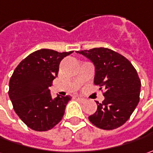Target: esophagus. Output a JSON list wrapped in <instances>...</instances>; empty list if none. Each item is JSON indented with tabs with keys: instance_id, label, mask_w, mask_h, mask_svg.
Wrapping results in <instances>:
<instances>
[{
	"instance_id": "34e87169",
	"label": "esophagus",
	"mask_w": 153,
	"mask_h": 153,
	"mask_svg": "<svg viewBox=\"0 0 153 153\" xmlns=\"http://www.w3.org/2000/svg\"><path fill=\"white\" fill-rule=\"evenodd\" d=\"M77 99H78L79 101H80L81 103H85V100H86L85 98H83V97H77Z\"/></svg>"
}]
</instances>
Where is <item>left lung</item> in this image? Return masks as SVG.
Returning a JSON list of instances; mask_svg holds the SVG:
<instances>
[{"mask_svg": "<svg viewBox=\"0 0 153 153\" xmlns=\"http://www.w3.org/2000/svg\"><path fill=\"white\" fill-rule=\"evenodd\" d=\"M95 66L94 84L103 88L104 100L96 102L97 110L89 116L96 127L112 130L126 123L140 101V79L129 61L114 50L94 48L77 51Z\"/></svg>", "mask_w": 153, "mask_h": 153, "instance_id": "left-lung-1", "label": "left lung"}]
</instances>
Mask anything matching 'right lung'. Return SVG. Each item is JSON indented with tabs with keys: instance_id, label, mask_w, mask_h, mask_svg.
<instances>
[{
	"instance_id": "obj_1",
	"label": "right lung",
	"mask_w": 153,
	"mask_h": 153,
	"mask_svg": "<svg viewBox=\"0 0 153 153\" xmlns=\"http://www.w3.org/2000/svg\"><path fill=\"white\" fill-rule=\"evenodd\" d=\"M72 53L37 50L17 66L11 77L8 95L13 110L32 130L48 131L62 119L71 97L52 98L49 87L57 77L61 61Z\"/></svg>"
}]
</instances>
